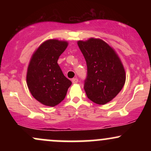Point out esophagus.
Masks as SVG:
<instances>
[{
  "mask_svg": "<svg viewBox=\"0 0 151 151\" xmlns=\"http://www.w3.org/2000/svg\"><path fill=\"white\" fill-rule=\"evenodd\" d=\"M72 81L73 84H76V83L78 82V79L77 78H73V79H72Z\"/></svg>",
  "mask_w": 151,
  "mask_h": 151,
  "instance_id": "34e87169",
  "label": "esophagus"
}]
</instances>
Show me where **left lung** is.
Wrapping results in <instances>:
<instances>
[{"instance_id":"8db88e82","label":"left lung","mask_w":151,"mask_h":151,"mask_svg":"<svg viewBox=\"0 0 151 151\" xmlns=\"http://www.w3.org/2000/svg\"><path fill=\"white\" fill-rule=\"evenodd\" d=\"M78 46L85 58L87 76L84 89L86 96L97 104L111 101L126 81V72L114 50L101 39L79 40Z\"/></svg>"}]
</instances>
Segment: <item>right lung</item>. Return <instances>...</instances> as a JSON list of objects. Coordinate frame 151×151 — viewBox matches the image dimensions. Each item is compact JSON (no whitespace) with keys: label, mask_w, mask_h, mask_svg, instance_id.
Here are the masks:
<instances>
[{"label":"right lung","mask_w":151,"mask_h":151,"mask_svg":"<svg viewBox=\"0 0 151 151\" xmlns=\"http://www.w3.org/2000/svg\"><path fill=\"white\" fill-rule=\"evenodd\" d=\"M68 45L66 41L48 40L36 50L27 67V84L37 101L55 106L63 101L72 81L62 73L59 57Z\"/></svg>","instance_id":"obj_1"}]
</instances>
